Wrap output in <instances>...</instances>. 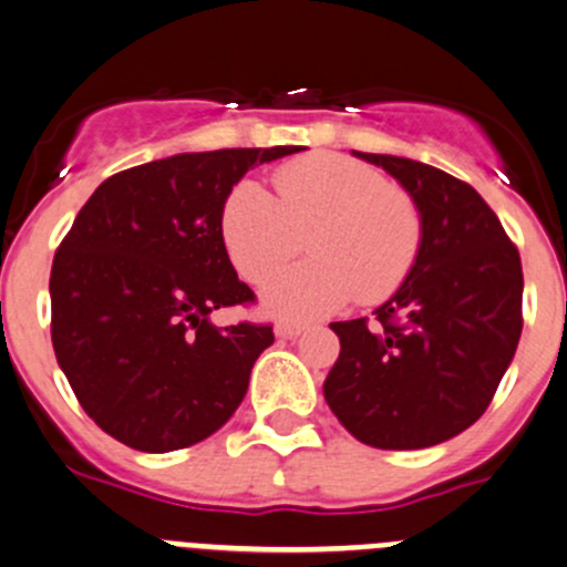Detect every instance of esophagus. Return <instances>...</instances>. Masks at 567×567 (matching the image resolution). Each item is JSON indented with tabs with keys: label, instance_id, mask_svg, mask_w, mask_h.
<instances>
[{
	"label": "esophagus",
	"instance_id": "34e87169",
	"mask_svg": "<svg viewBox=\"0 0 567 567\" xmlns=\"http://www.w3.org/2000/svg\"><path fill=\"white\" fill-rule=\"evenodd\" d=\"M274 334H277L279 340H296V337L305 334V326L301 323H277L274 326Z\"/></svg>",
	"mask_w": 567,
	"mask_h": 567
}]
</instances>
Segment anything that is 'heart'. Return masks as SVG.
<instances>
[{
	"instance_id": "1",
	"label": "heart",
	"mask_w": 567,
	"mask_h": 567,
	"mask_svg": "<svg viewBox=\"0 0 567 567\" xmlns=\"http://www.w3.org/2000/svg\"><path fill=\"white\" fill-rule=\"evenodd\" d=\"M274 186L277 197L257 181L236 183L221 208V241L251 282L285 266L310 233L316 260L285 268L260 288L268 316L326 318L357 293L375 305L405 282L422 247V216L379 169L312 153L279 167Z\"/></svg>"
}]
</instances>
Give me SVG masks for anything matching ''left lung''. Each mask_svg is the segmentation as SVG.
Masks as SVG:
<instances>
[{"instance_id":"1","label":"left lung","mask_w":567,"mask_h":567,"mask_svg":"<svg viewBox=\"0 0 567 567\" xmlns=\"http://www.w3.org/2000/svg\"><path fill=\"white\" fill-rule=\"evenodd\" d=\"M386 169L422 216L405 282L368 320L331 323L340 357L323 398L351 436L379 450H422L483 416L522 337V257L468 183L431 164L357 153Z\"/></svg>"}]
</instances>
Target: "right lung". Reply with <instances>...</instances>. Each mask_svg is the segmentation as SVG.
Listing matches in <instances>:
<instances>
[{"mask_svg": "<svg viewBox=\"0 0 567 567\" xmlns=\"http://www.w3.org/2000/svg\"><path fill=\"white\" fill-rule=\"evenodd\" d=\"M305 147L177 153L106 177L51 266V342L90 420L142 453L219 431L241 405L271 326L210 323L255 299L225 241L227 194Z\"/></svg>", "mask_w": 567, "mask_h": 567, "instance_id": "add662e5", "label": "right lung"}]
</instances>
